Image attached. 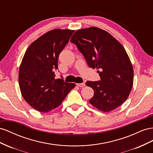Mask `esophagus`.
<instances>
[{"label": "esophagus", "instance_id": "1", "mask_svg": "<svg viewBox=\"0 0 153 153\" xmlns=\"http://www.w3.org/2000/svg\"><path fill=\"white\" fill-rule=\"evenodd\" d=\"M76 85L78 86H79V87H84V86H85V82H82V83H77Z\"/></svg>", "mask_w": 153, "mask_h": 153}]
</instances>
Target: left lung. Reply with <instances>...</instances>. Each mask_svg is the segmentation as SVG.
<instances>
[{
	"instance_id": "1",
	"label": "left lung",
	"mask_w": 153,
	"mask_h": 153,
	"mask_svg": "<svg viewBox=\"0 0 153 153\" xmlns=\"http://www.w3.org/2000/svg\"><path fill=\"white\" fill-rule=\"evenodd\" d=\"M71 42L83 54L88 66L97 71L99 81H87L94 95L89 102L109 112L128 99L133 85V68L124 47L106 30L96 27L79 29Z\"/></svg>"
}]
</instances>
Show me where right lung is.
I'll list each match as a JSON object with an SVG mask.
<instances>
[{"instance_id":"add662e5","label":"right lung","mask_w":153,"mask_h":153,"mask_svg":"<svg viewBox=\"0 0 153 153\" xmlns=\"http://www.w3.org/2000/svg\"><path fill=\"white\" fill-rule=\"evenodd\" d=\"M74 30L55 29L43 34L26 50L20 66L21 94L30 106L48 112L59 106L76 86L75 83L55 79L58 57Z\"/></svg>"}]
</instances>
